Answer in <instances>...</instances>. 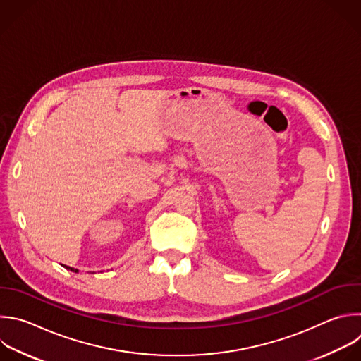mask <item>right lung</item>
Wrapping results in <instances>:
<instances>
[{"label": "right lung", "mask_w": 361, "mask_h": 361, "mask_svg": "<svg viewBox=\"0 0 361 361\" xmlns=\"http://www.w3.org/2000/svg\"><path fill=\"white\" fill-rule=\"evenodd\" d=\"M66 269H71V271H73V272H76V269H73V268H71V267H66V265H63Z\"/></svg>", "instance_id": "1"}]
</instances>
